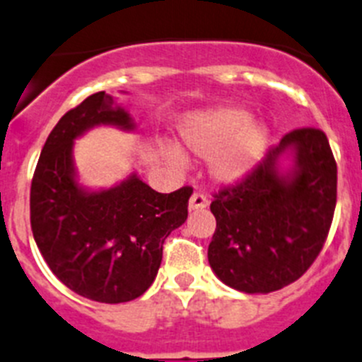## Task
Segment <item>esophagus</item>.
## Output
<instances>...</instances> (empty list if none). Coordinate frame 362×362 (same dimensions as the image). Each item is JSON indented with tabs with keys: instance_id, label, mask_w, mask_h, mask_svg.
I'll return each instance as SVG.
<instances>
[{
	"instance_id": "esophagus-1",
	"label": "esophagus",
	"mask_w": 362,
	"mask_h": 362,
	"mask_svg": "<svg viewBox=\"0 0 362 362\" xmlns=\"http://www.w3.org/2000/svg\"><path fill=\"white\" fill-rule=\"evenodd\" d=\"M207 205H209V200H207V197L202 193H193V197L189 198V209L191 211L205 209Z\"/></svg>"
}]
</instances>
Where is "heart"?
<instances>
[{
  "mask_svg": "<svg viewBox=\"0 0 362 362\" xmlns=\"http://www.w3.org/2000/svg\"><path fill=\"white\" fill-rule=\"evenodd\" d=\"M185 148L202 158L221 153L213 165L220 180H238L247 175L262 158L269 144L270 133L265 124L252 122L245 110L218 108L193 115L180 132ZM177 164L182 162L178 151H171Z\"/></svg>",
  "mask_w": 362,
  "mask_h": 362,
  "instance_id": "heart-1",
  "label": "heart"
}]
</instances>
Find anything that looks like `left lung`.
Wrapping results in <instances>:
<instances>
[{
    "label": "left lung",
    "instance_id": "obj_1",
    "mask_svg": "<svg viewBox=\"0 0 362 362\" xmlns=\"http://www.w3.org/2000/svg\"><path fill=\"white\" fill-rule=\"evenodd\" d=\"M286 148L295 149V169L283 177L277 160ZM213 197L207 258L214 274L247 294L291 285L315 262L334 218L337 164L327 135L292 129L245 178Z\"/></svg>",
    "mask_w": 362,
    "mask_h": 362
}]
</instances>
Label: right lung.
<instances>
[{
	"label": "right lung",
	"mask_w": 362,
	"mask_h": 362,
	"mask_svg": "<svg viewBox=\"0 0 362 362\" xmlns=\"http://www.w3.org/2000/svg\"><path fill=\"white\" fill-rule=\"evenodd\" d=\"M99 124L132 129L128 112L104 92L64 113L48 135L30 187V226L47 265L64 285L99 303H126L151 286L165 238L187 220L193 187L173 193L132 175L106 191L77 185L74 139Z\"/></svg>",
	"instance_id": "right-lung-1"
}]
</instances>
